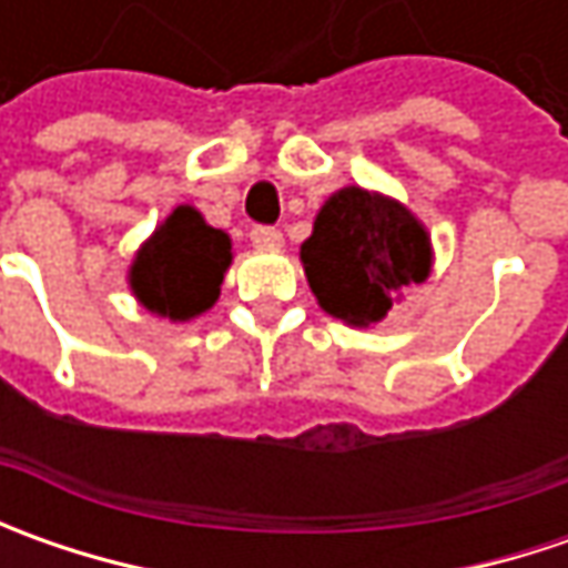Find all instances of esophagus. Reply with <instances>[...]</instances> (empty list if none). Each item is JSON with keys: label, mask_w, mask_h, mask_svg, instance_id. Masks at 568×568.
Masks as SVG:
<instances>
[{"label": "esophagus", "mask_w": 568, "mask_h": 568, "mask_svg": "<svg viewBox=\"0 0 568 568\" xmlns=\"http://www.w3.org/2000/svg\"><path fill=\"white\" fill-rule=\"evenodd\" d=\"M250 240L252 246H258V250H281V243H284L281 230L274 227H252Z\"/></svg>", "instance_id": "esophagus-1"}]
</instances>
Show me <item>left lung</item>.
I'll return each mask as SVG.
<instances>
[{"instance_id":"1","label":"left lung","mask_w":568,"mask_h":568,"mask_svg":"<svg viewBox=\"0 0 568 568\" xmlns=\"http://www.w3.org/2000/svg\"><path fill=\"white\" fill-rule=\"evenodd\" d=\"M300 258L318 306L366 328L388 316L402 291L429 277L433 246L402 202L347 186L322 205Z\"/></svg>"}]
</instances>
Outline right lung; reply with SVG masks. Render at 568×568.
Returning <instances> with one entry per match:
<instances>
[{
	"label": "right lung",
	"mask_w": 568,
	"mask_h": 568,
	"mask_svg": "<svg viewBox=\"0 0 568 568\" xmlns=\"http://www.w3.org/2000/svg\"><path fill=\"white\" fill-rule=\"evenodd\" d=\"M230 262L227 233L205 224L192 205H180L139 250L129 287L148 313L189 322L214 306Z\"/></svg>",
	"instance_id": "right-lung-1"
}]
</instances>
